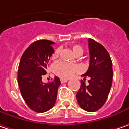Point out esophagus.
Listing matches in <instances>:
<instances>
[{
  "instance_id": "esophagus-1",
  "label": "esophagus",
  "mask_w": 129,
  "mask_h": 129,
  "mask_svg": "<svg viewBox=\"0 0 129 129\" xmlns=\"http://www.w3.org/2000/svg\"><path fill=\"white\" fill-rule=\"evenodd\" d=\"M66 81H68V79H60V82L63 84V83H66Z\"/></svg>"
}]
</instances>
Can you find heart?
Here are the masks:
<instances>
[{
	"label": "heart",
	"mask_w": 129,
	"mask_h": 129,
	"mask_svg": "<svg viewBox=\"0 0 129 129\" xmlns=\"http://www.w3.org/2000/svg\"><path fill=\"white\" fill-rule=\"evenodd\" d=\"M72 50L74 53L78 55H81L83 53V49L81 48V46L75 45L72 47ZM60 50L58 48L55 50V52L52 55V58L55 59L58 58L60 54ZM81 70L80 67L76 64H72V63H66L63 61H59L55 63L53 66V71L55 74L61 78L64 79H69L74 76L76 73L79 72Z\"/></svg>",
	"instance_id": "b5f03b06"
}]
</instances>
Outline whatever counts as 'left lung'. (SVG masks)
Listing matches in <instances>:
<instances>
[{
  "label": "left lung",
  "mask_w": 129,
  "mask_h": 129,
  "mask_svg": "<svg viewBox=\"0 0 129 129\" xmlns=\"http://www.w3.org/2000/svg\"><path fill=\"white\" fill-rule=\"evenodd\" d=\"M90 55L89 66L83 74L81 87L76 94L77 102L82 109L94 112L101 108L107 100L113 80L112 60L107 50L92 39H88ZM90 77L88 84L85 79Z\"/></svg>",
  "instance_id": "left-lung-1"
}]
</instances>
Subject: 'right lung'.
<instances>
[{
  "label": "right lung",
  "instance_id": "right-lung-1",
  "mask_svg": "<svg viewBox=\"0 0 129 129\" xmlns=\"http://www.w3.org/2000/svg\"><path fill=\"white\" fill-rule=\"evenodd\" d=\"M48 40L34 42L26 48L20 60L18 84L21 94L29 108L37 113H44L54 106L60 81L55 76L53 81L43 83L42 77L47 74V66L54 53Z\"/></svg>",
  "mask_w": 129,
  "mask_h": 129
}]
</instances>
